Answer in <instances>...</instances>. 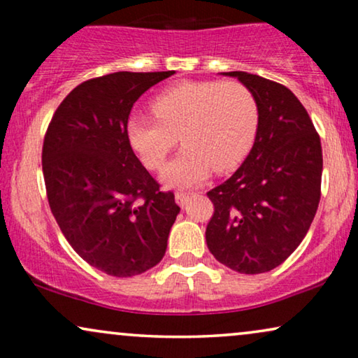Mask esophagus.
<instances>
[{
  "label": "esophagus",
  "instance_id": "obj_1",
  "mask_svg": "<svg viewBox=\"0 0 358 358\" xmlns=\"http://www.w3.org/2000/svg\"><path fill=\"white\" fill-rule=\"evenodd\" d=\"M190 200V194L189 192H176V202H178L179 205H184L189 203Z\"/></svg>",
  "mask_w": 358,
  "mask_h": 358
}]
</instances>
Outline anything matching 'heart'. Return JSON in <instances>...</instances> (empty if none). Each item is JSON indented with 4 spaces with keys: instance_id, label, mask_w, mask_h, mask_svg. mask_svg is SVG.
I'll use <instances>...</instances> for the list:
<instances>
[{
    "instance_id": "b5f03b06",
    "label": "heart",
    "mask_w": 358,
    "mask_h": 358,
    "mask_svg": "<svg viewBox=\"0 0 358 358\" xmlns=\"http://www.w3.org/2000/svg\"><path fill=\"white\" fill-rule=\"evenodd\" d=\"M151 110L156 119L130 117L127 140L146 168L158 169L180 138L185 146L163 171L171 185L236 168L256 140L259 106L239 81L180 83L156 96Z\"/></svg>"
}]
</instances>
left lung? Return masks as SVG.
<instances>
[{"label": "left lung", "instance_id": "left-lung-1", "mask_svg": "<svg viewBox=\"0 0 358 358\" xmlns=\"http://www.w3.org/2000/svg\"><path fill=\"white\" fill-rule=\"evenodd\" d=\"M224 75L251 90L259 127L236 173L207 192L215 212L205 239L218 262L262 273L280 266L311 227L321 199V140L288 87L244 71Z\"/></svg>", "mask_w": 358, "mask_h": 358}]
</instances>
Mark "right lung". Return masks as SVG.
Instances as JSON below:
<instances>
[{"label":"right lung","mask_w":358,"mask_h":358,"mask_svg":"<svg viewBox=\"0 0 358 358\" xmlns=\"http://www.w3.org/2000/svg\"><path fill=\"white\" fill-rule=\"evenodd\" d=\"M174 71H117L76 86L53 114L42 148L47 199L63 236L90 266L140 275L163 259L179 213L127 140L136 99Z\"/></svg>","instance_id":"obj_1"}]
</instances>
